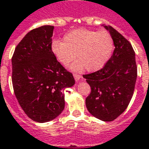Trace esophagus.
<instances>
[{
	"mask_svg": "<svg viewBox=\"0 0 149 149\" xmlns=\"http://www.w3.org/2000/svg\"><path fill=\"white\" fill-rule=\"evenodd\" d=\"M74 78L75 79V81H80L81 79H82V75H80V74H74Z\"/></svg>",
	"mask_w": 149,
	"mask_h": 149,
	"instance_id": "34e87169",
	"label": "esophagus"
}]
</instances>
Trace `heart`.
Returning <instances> with one entry per match:
<instances>
[{"label": "heart", "mask_w": 149, "mask_h": 149, "mask_svg": "<svg viewBox=\"0 0 149 149\" xmlns=\"http://www.w3.org/2000/svg\"><path fill=\"white\" fill-rule=\"evenodd\" d=\"M64 42L55 40L52 44V52L55 58L74 71H81L86 67L89 71H95L105 66L113 51V40L106 31L76 29L68 32Z\"/></svg>", "instance_id": "obj_1"}]
</instances>
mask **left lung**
Listing matches in <instances>:
<instances>
[{
  "mask_svg": "<svg viewBox=\"0 0 149 149\" xmlns=\"http://www.w3.org/2000/svg\"><path fill=\"white\" fill-rule=\"evenodd\" d=\"M113 40L114 51L101 70L83 74L91 86L86 98L88 111L104 121H112L129 106L137 77L135 52L131 43L111 26H104Z\"/></svg>",
  "mask_w": 149,
  "mask_h": 149,
  "instance_id": "left-lung-1",
  "label": "left lung"
}]
</instances>
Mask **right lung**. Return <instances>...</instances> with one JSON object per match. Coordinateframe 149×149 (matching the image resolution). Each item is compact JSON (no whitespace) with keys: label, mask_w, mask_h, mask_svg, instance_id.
Segmentation results:
<instances>
[{"label":"right lung","mask_w":149,"mask_h":149,"mask_svg":"<svg viewBox=\"0 0 149 149\" xmlns=\"http://www.w3.org/2000/svg\"><path fill=\"white\" fill-rule=\"evenodd\" d=\"M54 26L44 25L27 33L12 58L14 93L26 115L36 122L57 118L65 106L64 89L75 81L52 52Z\"/></svg>","instance_id":"obj_1"}]
</instances>
